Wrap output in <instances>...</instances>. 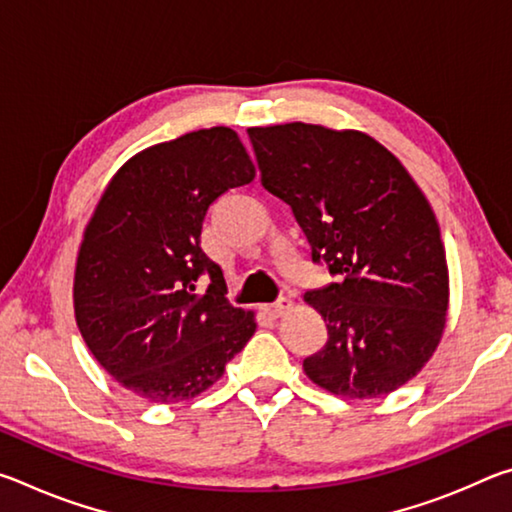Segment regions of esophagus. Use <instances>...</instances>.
Here are the masks:
<instances>
[{
  "label": "esophagus",
  "mask_w": 512,
  "mask_h": 512,
  "mask_svg": "<svg viewBox=\"0 0 512 512\" xmlns=\"http://www.w3.org/2000/svg\"><path fill=\"white\" fill-rule=\"evenodd\" d=\"M291 309V300L289 298H280L277 302H273V305H264L262 311L266 316L271 318H280L282 314H287V311Z\"/></svg>",
  "instance_id": "1"
}]
</instances>
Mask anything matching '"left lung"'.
Wrapping results in <instances>:
<instances>
[{"mask_svg":"<svg viewBox=\"0 0 512 512\" xmlns=\"http://www.w3.org/2000/svg\"><path fill=\"white\" fill-rule=\"evenodd\" d=\"M266 192L291 207L336 282L305 293L327 325L307 377L343 397H381L422 370L449 305L445 246L409 171L361 131L316 124L248 128Z\"/></svg>","mask_w":512,"mask_h":512,"instance_id":"8db88e82","label":"left lung"}]
</instances>
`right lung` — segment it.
I'll return each instance as SVG.
<instances>
[{
    "mask_svg": "<svg viewBox=\"0 0 512 512\" xmlns=\"http://www.w3.org/2000/svg\"><path fill=\"white\" fill-rule=\"evenodd\" d=\"M253 178L239 135L214 126L149 146L110 180L76 257L74 314L128 391L158 404L201 395L255 334V314L230 305L201 248L210 205Z\"/></svg>",
    "mask_w": 512,
    "mask_h": 512,
    "instance_id": "obj_1",
    "label": "right lung"
}]
</instances>
